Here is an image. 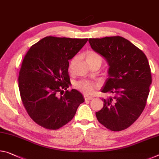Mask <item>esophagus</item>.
<instances>
[{"label":"esophagus","mask_w":159,"mask_h":159,"mask_svg":"<svg viewBox=\"0 0 159 159\" xmlns=\"http://www.w3.org/2000/svg\"><path fill=\"white\" fill-rule=\"evenodd\" d=\"M84 98L85 100H90L93 99V97H90V96H88V95H84Z\"/></svg>","instance_id":"esophagus-1"}]
</instances>
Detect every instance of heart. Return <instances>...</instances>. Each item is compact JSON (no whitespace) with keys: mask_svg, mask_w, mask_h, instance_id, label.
<instances>
[{"mask_svg":"<svg viewBox=\"0 0 159 159\" xmlns=\"http://www.w3.org/2000/svg\"><path fill=\"white\" fill-rule=\"evenodd\" d=\"M85 58H86V61L89 64H91L95 62H99L101 64L102 61V57L98 53L94 51L88 52L86 54H85ZM76 60L77 57H73L70 59L69 66V70H72L73 68H74L75 62H76ZM75 86L78 90L84 93V94L91 95L95 91V90L98 88V85L97 84H95V83L88 81V80H80V81L75 84Z\"/></svg>","mask_w":159,"mask_h":159,"instance_id":"obj_1","label":"heart"}]
</instances>
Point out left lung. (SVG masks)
<instances>
[{
	"label": "left lung",
	"mask_w": 159,
	"mask_h": 159,
	"mask_svg": "<svg viewBox=\"0 0 159 159\" xmlns=\"http://www.w3.org/2000/svg\"><path fill=\"white\" fill-rule=\"evenodd\" d=\"M89 42L110 66L109 77L101 92L114 95L102 98L103 107L95 115L107 129L124 130L138 119L147 104L152 82L148 59L142 50L122 37L90 38Z\"/></svg>",
	"instance_id": "obj_1"
}]
</instances>
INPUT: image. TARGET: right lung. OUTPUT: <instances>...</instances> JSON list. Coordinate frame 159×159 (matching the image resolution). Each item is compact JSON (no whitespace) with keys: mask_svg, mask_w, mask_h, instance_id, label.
Listing matches in <instances>:
<instances>
[{"mask_svg":"<svg viewBox=\"0 0 159 159\" xmlns=\"http://www.w3.org/2000/svg\"><path fill=\"white\" fill-rule=\"evenodd\" d=\"M88 39L47 36L25 54L18 77L22 102L30 118L45 129L55 130L66 125L84 102L78 90L66 89L69 60Z\"/></svg>","mask_w":159,"mask_h":159,"instance_id":"add662e5","label":"right lung"}]
</instances>
